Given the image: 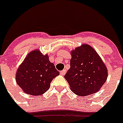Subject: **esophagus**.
<instances>
[{"label": "esophagus", "instance_id": "esophagus-1", "mask_svg": "<svg viewBox=\"0 0 123 123\" xmlns=\"http://www.w3.org/2000/svg\"><path fill=\"white\" fill-rule=\"evenodd\" d=\"M60 74H61V75H62V76H64V74H66V70H62V71H61V73H60Z\"/></svg>", "mask_w": 123, "mask_h": 123}]
</instances>
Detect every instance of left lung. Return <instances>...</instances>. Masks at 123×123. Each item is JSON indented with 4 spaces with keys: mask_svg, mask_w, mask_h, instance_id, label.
I'll return each instance as SVG.
<instances>
[{
    "mask_svg": "<svg viewBox=\"0 0 123 123\" xmlns=\"http://www.w3.org/2000/svg\"><path fill=\"white\" fill-rule=\"evenodd\" d=\"M70 54V67L64 75L70 90L81 97L98 91L107 79L108 70L97 51L82 44Z\"/></svg>",
    "mask_w": 123,
    "mask_h": 123,
    "instance_id": "obj_1",
    "label": "left lung"
}]
</instances>
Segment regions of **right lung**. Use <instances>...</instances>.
Here are the masks:
<instances>
[{"mask_svg":"<svg viewBox=\"0 0 123 123\" xmlns=\"http://www.w3.org/2000/svg\"><path fill=\"white\" fill-rule=\"evenodd\" d=\"M59 74L48 55H44L36 49L31 51L18 67L16 81L25 93L37 96L47 92L51 81Z\"/></svg>","mask_w":123,"mask_h":123,"instance_id":"right-lung-1","label":"right lung"}]
</instances>
